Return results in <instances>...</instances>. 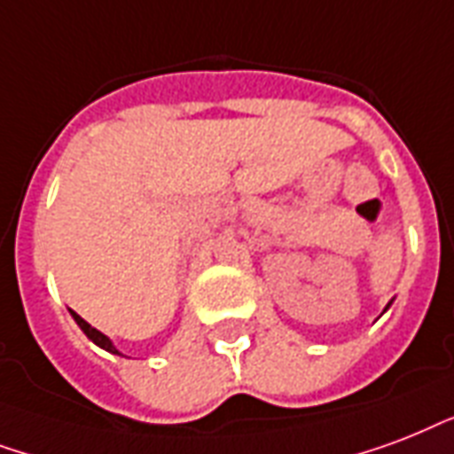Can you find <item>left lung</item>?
I'll return each instance as SVG.
<instances>
[{
  "label": "left lung",
  "mask_w": 454,
  "mask_h": 454,
  "mask_svg": "<svg viewBox=\"0 0 454 454\" xmlns=\"http://www.w3.org/2000/svg\"><path fill=\"white\" fill-rule=\"evenodd\" d=\"M388 308H391V303H388V305H386V310H388Z\"/></svg>",
  "instance_id": "1"
}]
</instances>
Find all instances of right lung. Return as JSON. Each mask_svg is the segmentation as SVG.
Wrapping results in <instances>:
<instances>
[{
  "mask_svg": "<svg viewBox=\"0 0 454 454\" xmlns=\"http://www.w3.org/2000/svg\"><path fill=\"white\" fill-rule=\"evenodd\" d=\"M70 315H73V319H75V322H77V326H80V329H82V332H84V336H87V339L92 340V343H97V346H99V348H104V350H108V353H114V355H122L121 350H118V348L114 346V340L108 339L106 333H101L99 329H94V326L90 325V322H84V319L80 317V315H77L75 310H70Z\"/></svg>",
  "mask_w": 454,
  "mask_h": 454,
  "instance_id": "add662e5",
  "label": "right lung"
}]
</instances>
